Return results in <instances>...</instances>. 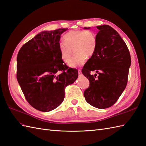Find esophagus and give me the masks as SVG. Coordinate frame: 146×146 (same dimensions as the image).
<instances>
[{"instance_id": "34e87169", "label": "esophagus", "mask_w": 146, "mask_h": 146, "mask_svg": "<svg viewBox=\"0 0 146 146\" xmlns=\"http://www.w3.org/2000/svg\"><path fill=\"white\" fill-rule=\"evenodd\" d=\"M78 75L79 76H82V73L81 70H78Z\"/></svg>"}]
</instances>
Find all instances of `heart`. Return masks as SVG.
Wrapping results in <instances>:
<instances>
[{"mask_svg":"<svg viewBox=\"0 0 146 146\" xmlns=\"http://www.w3.org/2000/svg\"><path fill=\"white\" fill-rule=\"evenodd\" d=\"M64 42L59 44L61 60L67 63L70 59L71 50L75 49L76 56L68 63L71 68H77L85 64L88 58L94 54L97 48V38L90 31H72L63 36Z\"/></svg>","mask_w":146,"mask_h":146,"instance_id":"obj_1","label":"heart"}]
</instances>
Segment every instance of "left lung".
Returning a JSON list of instances; mask_svg holds the SVG:
<instances>
[{
    "instance_id": "left-lung-1",
    "label": "left lung",
    "mask_w": 146,
    "mask_h": 146,
    "mask_svg": "<svg viewBox=\"0 0 146 146\" xmlns=\"http://www.w3.org/2000/svg\"><path fill=\"white\" fill-rule=\"evenodd\" d=\"M97 28V48L83 66L82 73L90 82V86L84 92L86 101L104 109L112 106L125 90L131 58L125 42L115 30L108 25ZM94 70L98 76L91 75Z\"/></svg>"
}]
</instances>
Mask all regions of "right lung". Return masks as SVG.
I'll list each match as a JSON object with an SVG mask.
<instances>
[{
    "mask_svg": "<svg viewBox=\"0 0 146 146\" xmlns=\"http://www.w3.org/2000/svg\"><path fill=\"white\" fill-rule=\"evenodd\" d=\"M67 30L42 31L18 52V83L27 101L39 111L47 112L57 108L64 100L65 87L78 76V71L68 68L60 57L59 42Z\"/></svg>",
    "mask_w": 146,
    "mask_h": 146,
    "instance_id": "add662e5",
    "label": "right lung"
}]
</instances>
